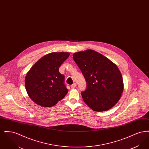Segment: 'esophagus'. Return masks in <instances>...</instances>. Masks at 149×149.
<instances>
[{"label":"esophagus","mask_w":149,"mask_h":149,"mask_svg":"<svg viewBox=\"0 0 149 149\" xmlns=\"http://www.w3.org/2000/svg\"><path fill=\"white\" fill-rule=\"evenodd\" d=\"M76 86H77V84H76V83H74V84H72V85H71V88H75V87H76Z\"/></svg>","instance_id":"1"}]
</instances>
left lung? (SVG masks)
I'll list each match as a JSON object with an SVG mask.
<instances>
[{"instance_id": "1", "label": "left lung", "mask_w": 149, "mask_h": 149, "mask_svg": "<svg viewBox=\"0 0 149 149\" xmlns=\"http://www.w3.org/2000/svg\"><path fill=\"white\" fill-rule=\"evenodd\" d=\"M72 56L86 82V89L81 92L86 104L97 112L112 108L123 91V79L117 65L94 50L78 52Z\"/></svg>"}]
</instances>
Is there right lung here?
<instances>
[{"label":"right lung","instance_id":"add662e5","mask_svg":"<svg viewBox=\"0 0 149 149\" xmlns=\"http://www.w3.org/2000/svg\"><path fill=\"white\" fill-rule=\"evenodd\" d=\"M69 52H52L34 64L25 78V87L29 98L37 104L50 107L63 99L68 92L64 75L58 71L69 56Z\"/></svg>","mask_w":149,"mask_h":149}]
</instances>
